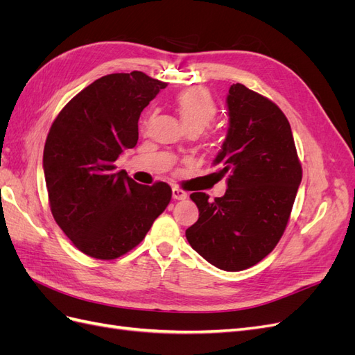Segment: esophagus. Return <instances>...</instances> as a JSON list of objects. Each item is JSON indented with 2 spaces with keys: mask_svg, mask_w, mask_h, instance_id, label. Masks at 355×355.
Here are the masks:
<instances>
[{
  "mask_svg": "<svg viewBox=\"0 0 355 355\" xmlns=\"http://www.w3.org/2000/svg\"><path fill=\"white\" fill-rule=\"evenodd\" d=\"M171 196H173L175 200H185L188 197V192L182 191L179 188H173V189H171Z\"/></svg>",
  "mask_w": 355,
  "mask_h": 355,
  "instance_id": "1",
  "label": "esophagus"
}]
</instances>
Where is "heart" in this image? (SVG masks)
<instances>
[{
  "instance_id": "obj_1",
  "label": "heart",
  "mask_w": 355,
  "mask_h": 355,
  "mask_svg": "<svg viewBox=\"0 0 355 355\" xmlns=\"http://www.w3.org/2000/svg\"><path fill=\"white\" fill-rule=\"evenodd\" d=\"M178 111L188 130H202L216 116V103L202 89H191L178 96Z\"/></svg>"
}]
</instances>
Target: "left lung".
<instances>
[{
	"instance_id": "1",
	"label": "left lung",
	"mask_w": 355,
	"mask_h": 355,
	"mask_svg": "<svg viewBox=\"0 0 355 355\" xmlns=\"http://www.w3.org/2000/svg\"><path fill=\"white\" fill-rule=\"evenodd\" d=\"M228 132L213 159L227 192H192L198 220L185 232L200 256L223 271L247 270L271 253L302 180L292 128L275 103L245 85L227 94Z\"/></svg>"
}]
</instances>
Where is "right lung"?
Segmentation results:
<instances>
[{"label":"right lung","instance_id":"1","mask_svg":"<svg viewBox=\"0 0 355 355\" xmlns=\"http://www.w3.org/2000/svg\"><path fill=\"white\" fill-rule=\"evenodd\" d=\"M166 85L139 71L105 75L51 124L42 168L53 218L78 250L96 259L132 250L170 202L164 182L141 185L114 166L136 146L139 116Z\"/></svg>","mask_w":355,"mask_h":355}]
</instances>
